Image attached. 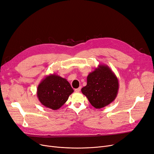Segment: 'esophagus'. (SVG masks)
I'll list each match as a JSON object with an SVG mask.
<instances>
[{
	"instance_id": "1",
	"label": "esophagus",
	"mask_w": 154,
	"mask_h": 154,
	"mask_svg": "<svg viewBox=\"0 0 154 154\" xmlns=\"http://www.w3.org/2000/svg\"><path fill=\"white\" fill-rule=\"evenodd\" d=\"M80 91H81V87H79L78 88H76V89L75 90V91L76 92H80Z\"/></svg>"
}]
</instances>
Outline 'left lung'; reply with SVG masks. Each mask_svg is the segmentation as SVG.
<instances>
[{"instance_id":"obj_1","label":"left lung","mask_w":154,"mask_h":154,"mask_svg":"<svg viewBox=\"0 0 154 154\" xmlns=\"http://www.w3.org/2000/svg\"><path fill=\"white\" fill-rule=\"evenodd\" d=\"M119 79L112 70L104 64H99L87 76V83L82 92L92 106L104 108L112 103L117 96Z\"/></svg>"}]
</instances>
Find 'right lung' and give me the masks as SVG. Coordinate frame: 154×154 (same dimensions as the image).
<instances>
[{"instance_id": "right-lung-1", "label": "right lung", "mask_w": 154, "mask_h": 154, "mask_svg": "<svg viewBox=\"0 0 154 154\" xmlns=\"http://www.w3.org/2000/svg\"><path fill=\"white\" fill-rule=\"evenodd\" d=\"M74 92L66 79L56 74L46 76L37 88V97L45 107L57 110L66 103Z\"/></svg>"}]
</instances>
